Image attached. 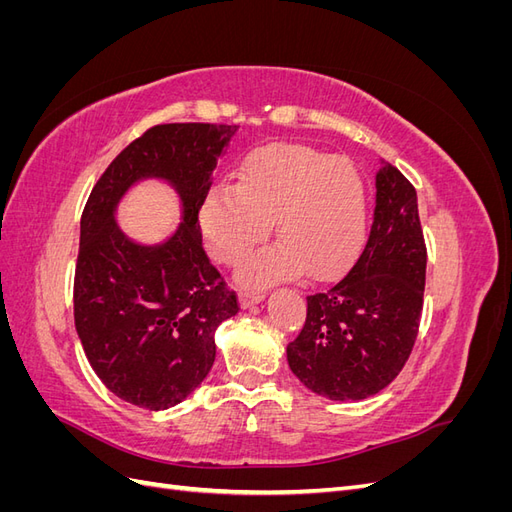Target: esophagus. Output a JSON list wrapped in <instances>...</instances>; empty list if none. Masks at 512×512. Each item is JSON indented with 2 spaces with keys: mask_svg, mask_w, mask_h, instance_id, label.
Returning a JSON list of instances; mask_svg holds the SVG:
<instances>
[{
  "mask_svg": "<svg viewBox=\"0 0 512 512\" xmlns=\"http://www.w3.org/2000/svg\"><path fill=\"white\" fill-rule=\"evenodd\" d=\"M262 299H265V294H260V292H241L239 294V303L243 309H250V307L258 305Z\"/></svg>",
  "mask_w": 512,
  "mask_h": 512,
  "instance_id": "34e87169",
  "label": "esophagus"
}]
</instances>
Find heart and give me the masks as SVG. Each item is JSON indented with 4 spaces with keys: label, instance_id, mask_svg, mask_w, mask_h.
Listing matches in <instances>:
<instances>
[{
    "label": "heart",
    "instance_id": "obj_1",
    "mask_svg": "<svg viewBox=\"0 0 512 512\" xmlns=\"http://www.w3.org/2000/svg\"><path fill=\"white\" fill-rule=\"evenodd\" d=\"M275 220L282 243L241 269V282L269 286L307 271L329 280L352 265L367 228L363 179L348 160L301 145H273L245 158L239 185L220 183L198 211L211 256L239 265L267 239Z\"/></svg>",
    "mask_w": 512,
    "mask_h": 512
}]
</instances>
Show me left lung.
<instances>
[{
  "label": "left lung",
  "mask_w": 512,
  "mask_h": 512,
  "mask_svg": "<svg viewBox=\"0 0 512 512\" xmlns=\"http://www.w3.org/2000/svg\"><path fill=\"white\" fill-rule=\"evenodd\" d=\"M427 252L416 190L380 160L365 250L346 277L307 297V318L288 344V365L309 391L361 401L406 365L423 309Z\"/></svg>",
  "instance_id": "left-lung-1"
}]
</instances>
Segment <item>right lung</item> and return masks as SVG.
<instances>
[{
    "instance_id": "right-lung-1",
    "label": "right lung",
    "mask_w": 512,
    "mask_h": 512,
    "mask_svg": "<svg viewBox=\"0 0 512 512\" xmlns=\"http://www.w3.org/2000/svg\"><path fill=\"white\" fill-rule=\"evenodd\" d=\"M237 126L166 123L123 149L91 190L81 218L74 324L87 361L119 399L166 410L188 399L215 361V331L239 312L205 250L200 205ZM176 190L180 226L158 244L128 238L118 203L134 184Z\"/></svg>"
}]
</instances>
